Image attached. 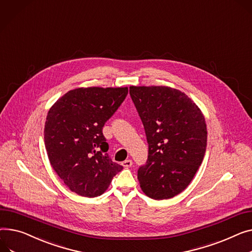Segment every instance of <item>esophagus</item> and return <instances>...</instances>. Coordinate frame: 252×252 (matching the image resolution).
Segmentation results:
<instances>
[{
    "label": "esophagus",
    "instance_id": "34e87169",
    "mask_svg": "<svg viewBox=\"0 0 252 252\" xmlns=\"http://www.w3.org/2000/svg\"><path fill=\"white\" fill-rule=\"evenodd\" d=\"M122 164H123V166H124V167H126V168H128V167H130V166L132 165V161L128 159V160L124 161Z\"/></svg>",
    "mask_w": 252,
    "mask_h": 252
}]
</instances>
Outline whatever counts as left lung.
<instances>
[{
	"mask_svg": "<svg viewBox=\"0 0 252 252\" xmlns=\"http://www.w3.org/2000/svg\"><path fill=\"white\" fill-rule=\"evenodd\" d=\"M149 145L138 179L151 198H171L186 189L207 148L205 117L191 99L165 86L129 87Z\"/></svg>",
	"mask_w": 252,
	"mask_h": 252,
	"instance_id": "left-lung-1",
	"label": "left lung"
}]
</instances>
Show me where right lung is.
Instances as JSON below:
<instances>
[{"label": "right lung", "instance_id": "obj_1", "mask_svg": "<svg viewBox=\"0 0 252 252\" xmlns=\"http://www.w3.org/2000/svg\"><path fill=\"white\" fill-rule=\"evenodd\" d=\"M127 92V87L74 89L47 113L44 144L49 162L65 186L79 195H101L124 168L109 157L102 129Z\"/></svg>", "mask_w": 252, "mask_h": 252}]
</instances>
